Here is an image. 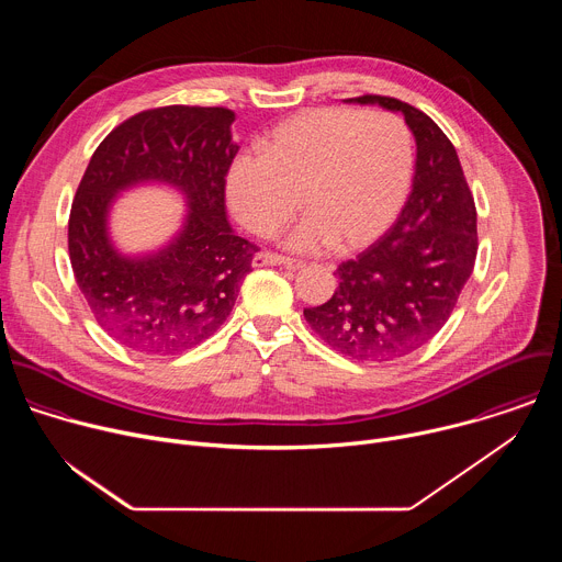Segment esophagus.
Wrapping results in <instances>:
<instances>
[{"mask_svg": "<svg viewBox=\"0 0 562 562\" xmlns=\"http://www.w3.org/2000/svg\"><path fill=\"white\" fill-rule=\"evenodd\" d=\"M300 267V262H295L293 258H286V256H280V254H271V251H262L254 258V267Z\"/></svg>", "mask_w": 562, "mask_h": 562, "instance_id": "obj_1", "label": "esophagus"}]
</instances>
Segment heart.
Returning a JSON list of instances; mask_svg holds the SVG:
<instances>
[{
	"label": "heart",
	"mask_w": 562,
	"mask_h": 562,
	"mask_svg": "<svg viewBox=\"0 0 562 562\" xmlns=\"http://www.w3.org/2000/svg\"><path fill=\"white\" fill-rule=\"evenodd\" d=\"M412 142L395 117L347 109H311L265 139V155H235L226 198L249 231L278 233L300 209L289 235L295 251L353 254L393 224L412 184Z\"/></svg>",
	"instance_id": "heart-1"
}]
</instances>
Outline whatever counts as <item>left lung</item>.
<instances>
[{"label": "left lung", "mask_w": 562, "mask_h": 562, "mask_svg": "<svg viewBox=\"0 0 562 562\" xmlns=\"http://www.w3.org/2000/svg\"><path fill=\"white\" fill-rule=\"evenodd\" d=\"M349 102L405 115L418 146L414 189L395 224L336 269L338 289L325 304L304 308V319L338 353L384 362L445 327L473 271L475 204L453 144L429 115L384 95Z\"/></svg>", "instance_id": "8db88e82"}]
</instances>
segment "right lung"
<instances>
[{
    "mask_svg": "<svg viewBox=\"0 0 562 562\" xmlns=\"http://www.w3.org/2000/svg\"><path fill=\"white\" fill-rule=\"evenodd\" d=\"M235 113L222 106H159L115 126L95 148L68 217L70 267L98 325L124 347L173 356L211 338L228 317L258 251L226 222L224 187L237 153ZM165 181L190 213L175 243L126 259L110 245L114 195Z\"/></svg>",
    "mask_w": 562,
    "mask_h": 562,
    "instance_id": "obj_1",
    "label": "right lung"
}]
</instances>
